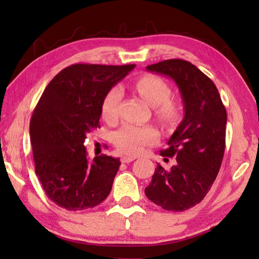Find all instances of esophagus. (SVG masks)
Wrapping results in <instances>:
<instances>
[{"instance_id": "34e87169", "label": "esophagus", "mask_w": 259, "mask_h": 259, "mask_svg": "<svg viewBox=\"0 0 259 259\" xmlns=\"http://www.w3.org/2000/svg\"><path fill=\"white\" fill-rule=\"evenodd\" d=\"M136 159L135 156H130V155H124L121 157V162L122 163H130V162H133Z\"/></svg>"}]
</instances>
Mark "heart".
I'll use <instances>...</instances> for the list:
<instances>
[{"label":"heart","mask_w":259,"mask_h":259,"mask_svg":"<svg viewBox=\"0 0 259 259\" xmlns=\"http://www.w3.org/2000/svg\"><path fill=\"white\" fill-rule=\"evenodd\" d=\"M138 91L145 102L156 108V112L164 119H170L176 113L174 105L168 102L170 89L161 78L152 75L139 78L136 83ZM122 98L121 85H114L109 89L102 103V115L105 120L113 121L117 117V107ZM159 134L152 125H135L125 123L113 134L112 140L117 150L126 154H138L147 145L154 144Z\"/></svg>","instance_id":"obj_1"}]
</instances>
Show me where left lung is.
<instances>
[{
	"instance_id": "8db88e82",
	"label": "left lung",
	"mask_w": 259,
	"mask_h": 259,
	"mask_svg": "<svg viewBox=\"0 0 259 259\" xmlns=\"http://www.w3.org/2000/svg\"><path fill=\"white\" fill-rule=\"evenodd\" d=\"M148 72L172 78L184 103L183 121L168 140L162 156H176L165 170L157 163L145 194L164 210L185 211L207 195L221 169L225 151L226 109L214 83L183 59L147 66Z\"/></svg>"
}]
</instances>
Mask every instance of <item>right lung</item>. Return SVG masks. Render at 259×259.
<instances>
[{
  "label": "right lung",
  "mask_w": 259,
  "mask_h": 259,
  "mask_svg": "<svg viewBox=\"0 0 259 259\" xmlns=\"http://www.w3.org/2000/svg\"><path fill=\"white\" fill-rule=\"evenodd\" d=\"M136 65L74 64L52 78L29 124L35 172L43 190L59 207L78 211L107 198L121 164L119 157H87V135L99 128L107 91Z\"/></svg>",
  "instance_id": "1"
}]
</instances>
